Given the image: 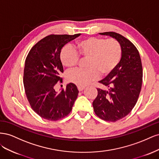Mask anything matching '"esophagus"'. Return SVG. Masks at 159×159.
<instances>
[{"label":"esophagus","instance_id":"34e87169","mask_svg":"<svg viewBox=\"0 0 159 159\" xmlns=\"http://www.w3.org/2000/svg\"><path fill=\"white\" fill-rule=\"evenodd\" d=\"M78 90H79L80 91H83V90L85 89V88H84V87H80V86H78Z\"/></svg>","mask_w":159,"mask_h":159}]
</instances>
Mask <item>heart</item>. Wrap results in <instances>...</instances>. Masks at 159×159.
Wrapping results in <instances>:
<instances>
[{
    "label": "heart",
    "mask_w": 159,
    "mask_h": 159,
    "mask_svg": "<svg viewBox=\"0 0 159 159\" xmlns=\"http://www.w3.org/2000/svg\"><path fill=\"white\" fill-rule=\"evenodd\" d=\"M74 49L70 46L62 48L60 53L61 63L66 68L76 65L78 56L87 57L86 69H75L67 73L70 82L78 86H85L98 80L99 74L104 77L115 69L121 57V48L115 40L89 37L75 43Z\"/></svg>",
    "instance_id": "1"
}]
</instances>
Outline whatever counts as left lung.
I'll return each mask as SVG.
<instances>
[{
  "instance_id": "left-lung-1",
  "label": "left lung",
  "mask_w": 159,
  "mask_h": 159,
  "mask_svg": "<svg viewBox=\"0 0 159 159\" xmlns=\"http://www.w3.org/2000/svg\"><path fill=\"white\" fill-rule=\"evenodd\" d=\"M116 40L121 48V57L115 69L99 81L107 89H98L93 102L95 114L107 121L115 122L131 111L141 92L143 68L139 53L126 38L113 32L99 33Z\"/></svg>"
}]
</instances>
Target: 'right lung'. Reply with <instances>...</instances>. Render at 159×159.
Masks as SVG:
<instances>
[{
  "mask_svg": "<svg viewBox=\"0 0 159 159\" xmlns=\"http://www.w3.org/2000/svg\"><path fill=\"white\" fill-rule=\"evenodd\" d=\"M80 36L50 35L38 42L28 53L24 70V86L32 109L50 121H57L67 116L72 109L79 91L70 83L66 89L57 92L54 85L61 81L64 68L60 53L67 43Z\"/></svg>",
  "mask_w": 159,
  "mask_h": 159,
  "instance_id": "right-lung-1",
  "label": "right lung"
}]
</instances>
